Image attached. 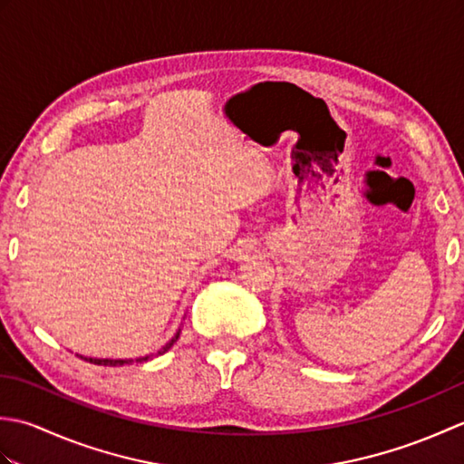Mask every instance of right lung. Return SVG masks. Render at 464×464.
I'll list each match as a JSON object with an SVG mask.
<instances>
[{
    "mask_svg": "<svg viewBox=\"0 0 464 464\" xmlns=\"http://www.w3.org/2000/svg\"><path fill=\"white\" fill-rule=\"evenodd\" d=\"M181 331V329H179ZM179 331L175 333V337L169 341V343H165L163 347L157 351V354H163V353H167L169 351L171 347H173V343L179 339ZM153 354H147V357H140V359H87L85 357V361H90V362H93V364H103V367H121V364H130V362H143V361H147V359H151ZM83 359V357H82Z\"/></svg>",
    "mask_w": 464,
    "mask_h": 464,
    "instance_id": "right-lung-1",
    "label": "right lung"
}]
</instances>
